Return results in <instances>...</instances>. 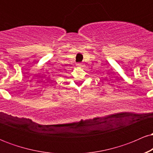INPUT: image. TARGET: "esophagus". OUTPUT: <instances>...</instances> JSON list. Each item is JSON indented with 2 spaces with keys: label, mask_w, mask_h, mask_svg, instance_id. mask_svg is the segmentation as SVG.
<instances>
[{
  "label": "esophagus",
  "mask_w": 153,
  "mask_h": 153,
  "mask_svg": "<svg viewBox=\"0 0 153 153\" xmlns=\"http://www.w3.org/2000/svg\"><path fill=\"white\" fill-rule=\"evenodd\" d=\"M76 66L78 67V68H83L84 65L82 64V63H77Z\"/></svg>",
  "instance_id": "esophagus-1"
}]
</instances>
